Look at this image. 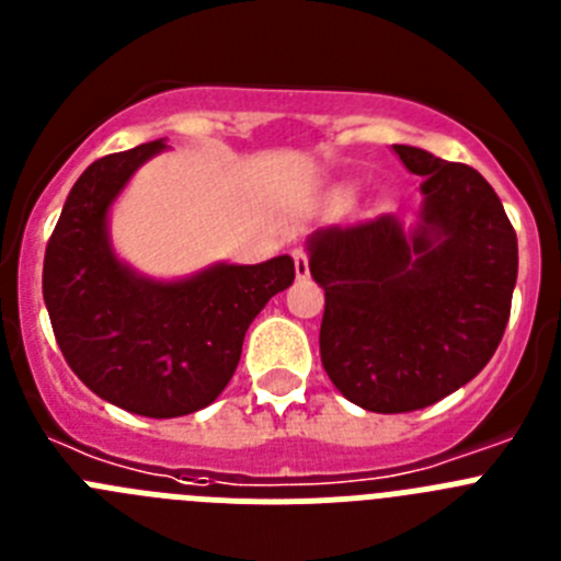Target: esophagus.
<instances>
[{"mask_svg": "<svg viewBox=\"0 0 561 561\" xmlns=\"http://www.w3.org/2000/svg\"><path fill=\"white\" fill-rule=\"evenodd\" d=\"M295 275L309 277V255L304 250H295Z\"/></svg>", "mask_w": 561, "mask_h": 561, "instance_id": "obj_1", "label": "esophagus"}]
</instances>
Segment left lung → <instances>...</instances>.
Returning <instances> with one entry per match:
<instances>
[{"mask_svg": "<svg viewBox=\"0 0 561 561\" xmlns=\"http://www.w3.org/2000/svg\"><path fill=\"white\" fill-rule=\"evenodd\" d=\"M421 176V219L396 216L309 236L325 289L320 359L334 388L370 413L430 408L492 359L512 314L517 232L474 168L393 146Z\"/></svg>", "mask_w": 561, "mask_h": 561, "instance_id": "left-lung-1", "label": "left lung"}]
</instances>
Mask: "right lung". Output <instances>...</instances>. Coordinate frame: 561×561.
I'll use <instances>...</instances> for the list:
<instances>
[{
	"mask_svg": "<svg viewBox=\"0 0 561 561\" xmlns=\"http://www.w3.org/2000/svg\"><path fill=\"white\" fill-rule=\"evenodd\" d=\"M162 140L108 153L78 176L44 252V304L64 359L92 393L128 413L176 419L219 399L270 297L289 289L295 261L213 264L151 280L114 255L108 207Z\"/></svg>",
	"mask_w": 561,
	"mask_h": 561,
	"instance_id": "right-lung-1",
	"label": "right lung"
}]
</instances>
